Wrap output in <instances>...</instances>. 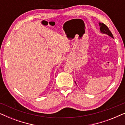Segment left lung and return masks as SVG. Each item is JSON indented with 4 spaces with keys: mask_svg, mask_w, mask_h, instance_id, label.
<instances>
[{
    "mask_svg": "<svg viewBox=\"0 0 125 125\" xmlns=\"http://www.w3.org/2000/svg\"><path fill=\"white\" fill-rule=\"evenodd\" d=\"M99 26H100L101 33H104V34H106V35L112 37V38L114 39L113 36L112 32H110V31L109 30L108 27H107L106 25L105 24H104L102 23H100H100H99ZM75 83H76V82H75Z\"/></svg>",
    "mask_w": 125,
    "mask_h": 125,
    "instance_id": "obj_1",
    "label": "left lung"
}]
</instances>
